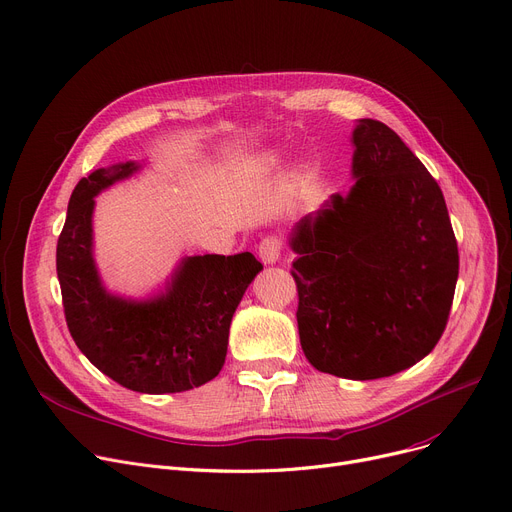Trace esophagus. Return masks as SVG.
<instances>
[{
	"label": "esophagus",
	"instance_id": "34e87169",
	"mask_svg": "<svg viewBox=\"0 0 512 512\" xmlns=\"http://www.w3.org/2000/svg\"><path fill=\"white\" fill-rule=\"evenodd\" d=\"M257 251H259V257H261V261L263 263H276L278 259H280V255H282V241H280V236H265V238H261V243H259V247H257Z\"/></svg>",
	"mask_w": 512,
	"mask_h": 512
}]
</instances>
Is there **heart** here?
Masks as SVG:
<instances>
[{
  "label": "heart",
  "mask_w": 512,
  "mask_h": 512,
  "mask_svg": "<svg viewBox=\"0 0 512 512\" xmlns=\"http://www.w3.org/2000/svg\"><path fill=\"white\" fill-rule=\"evenodd\" d=\"M280 160H282L280 156H269L267 158V166H276V164H280Z\"/></svg>",
  "instance_id": "heart-1"
}]
</instances>
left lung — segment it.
Instances as JSON below:
<instances>
[{
    "label": "left lung",
    "mask_w": 512,
    "mask_h": 512,
    "mask_svg": "<svg viewBox=\"0 0 512 512\" xmlns=\"http://www.w3.org/2000/svg\"><path fill=\"white\" fill-rule=\"evenodd\" d=\"M354 187L292 232L302 352L317 370L370 381L432 352L459 276L445 197L420 158L381 121L360 119Z\"/></svg>",
    "instance_id": "1"
}]
</instances>
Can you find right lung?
Here are the masks:
<instances>
[{
  "label": "right lung",
  "instance_id": "right-lung-1",
  "mask_svg": "<svg viewBox=\"0 0 512 512\" xmlns=\"http://www.w3.org/2000/svg\"><path fill=\"white\" fill-rule=\"evenodd\" d=\"M138 168H98L76 185L57 241L63 313L76 346L109 379L138 393H181L218 377L232 315L263 265L251 253L195 255L152 300L109 294L92 259L94 197Z\"/></svg>",
  "mask_w": 512,
  "mask_h": 512
}]
</instances>
